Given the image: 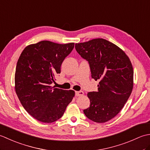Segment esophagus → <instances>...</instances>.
<instances>
[{
	"instance_id": "34e87169",
	"label": "esophagus",
	"mask_w": 150,
	"mask_h": 150,
	"mask_svg": "<svg viewBox=\"0 0 150 150\" xmlns=\"http://www.w3.org/2000/svg\"><path fill=\"white\" fill-rule=\"evenodd\" d=\"M84 94V92L82 91H76L75 92V95H76V96H78V97L82 96V95H83Z\"/></svg>"
}]
</instances>
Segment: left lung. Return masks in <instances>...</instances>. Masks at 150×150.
<instances>
[{
	"mask_svg": "<svg viewBox=\"0 0 150 150\" xmlns=\"http://www.w3.org/2000/svg\"><path fill=\"white\" fill-rule=\"evenodd\" d=\"M75 49L90 64L98 91L89 92L90 106L85 115L103 123L115 117L128 100L133 87V69L129 57L115 44L104 39L75 44Z\"/></svg>",
	"mask_w": 150,
	"mask_h": 150,
	"instance_id": "1",
	"label": "left lung"
}]
</instances>
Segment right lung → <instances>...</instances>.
<instances>
[{
    "mask_svg": "<svg viewBox=\"0 0 150 150\" xmlns=\"http://www.w3.org/2000/svg\"><path fill=\"white\" fill-rule=\"evenodd\" d=\"M74 45L73 42L60 44L42 40L26 46L18 60L16 93L27 112L40 122L51 123L61 118L75 96L73 90L51 86Z\"/></svg>",
    "mask_w": 150,
    "mask_h": 150,
    "instance_id": "1",
    "label": "right lung"
}]
</instances>
